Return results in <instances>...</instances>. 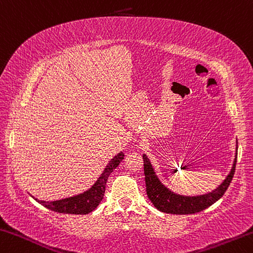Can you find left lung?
I'll return each instance as SVG.
<instances>
[{
	"mask_svg": "<svg viewBox=\"0 0 253 253\" xmlns=\"http://www.w3.org/2000/svg\"><path fill=\"white\" fill-rule=\"evenodd\" d=\"M236 143H238V140H236ZM236 157H238V145H236L235 158L230 173L215 190L204 194H198V196H184V194L175 193L163 184V182L159 180L156 172H155L154 166L151 165L148 156L143 154L142 158L147 196L159 211L175 213V215H188V213L199 212L208 208L209 206L213 205L223 197V194L231 183L233 175H234Z\"/></svg>",
	"mask_w": 253,
	"mask_h": 253,
	"instance_id": "left-lung-1",
	"label": "left lung"
}]
</instances>
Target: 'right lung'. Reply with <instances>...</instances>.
I'll list each match as a JSON object with an SVG mask.
<instances>
[{
	"label": "right lung",
	"mask_w": 253,
	"mask_h": 253,
	"mask_svg": "<svg viewBox=\"0 0 253 253\" xmlns=\"http://www.w3.org/2000/svg\"><path fill=\"white\" fill-rule=\"evenodd\" d=\"M124 158L123 153H119L118 155L108 162L104 170L100 174L97 181L90 188L83 193H78L76 196L64 198V199L54 200V201H44L38 200L37 198H33L38 204L44 206L50 211L61 212V213H72V215H86L91 212L97 208V206L103 200L105 188H106V182L111 173L120 165Z\"/></svg>",
	"instance_id": "obj_1"
}]
</instances>
